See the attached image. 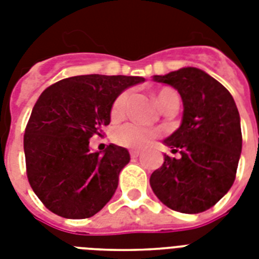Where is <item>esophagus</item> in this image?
Listing matches in <instances>:
<instances>
[{
    "label": "esophagus",
    "instance_id": "1",
    "mask_svg": "<svg viewBox=\"0 0 259 259\" xmlns=\"http://www.w3.org/2000/svg\"><path fill=\"white\" fill-rule=\"evenodd\" d=\"M140 156V152L138 150H130V157L132 158H136Z\"/></svg>",
    "mask_w": 259,
    "mask_h": 259
}]
</instances>
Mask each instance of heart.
<instances>
[{"mask_svg": "<svg viewBox=\"0 0 259 259\" xmlns=\"http://www.w3.org/2000/svg\"><path fill=\"white\" fill-rule=\"evenodd\" d=\"M173 97H177V94L170 89H160L156 93V99L158 105L164 109ZM129 103V91H122L118 94L117 98L113 101L110 115L113 119H119L126 114ZM161 130L149 129L144 127L137 123H125V125L118 126L113 133V141L117 145L132 150H141L152 145L157 138L161 137Z\"/></svg>", "mask_w": 259, "mask_h": 259, "instance_id": "b5f03b06", "label": "heart"}]
</instances>
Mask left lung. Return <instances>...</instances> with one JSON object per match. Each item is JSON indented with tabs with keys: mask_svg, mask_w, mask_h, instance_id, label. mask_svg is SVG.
<instances>
[{
	"mask_svg": "<svg viewBox=\"0 0 259 259\" xmlns=\"http://www.w3.org/2000/svg\"><path fill=\"white\" fill-rule=\"evenodd\" d=\"M153 80L179 91L184 114L180 127L164 141L180 157L164 154L161 168L150 176V187L173 211H207L235 180L242 150L237 105L229 90L199 68L154 75Z\"/></svg>",
	"mask_w": 259,
	"mask_h": 259,
	"instance_id": "1",
	"label": "left lung"
}]
</instances>
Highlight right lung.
<instances>
[{
  "label": "right lung",
  "instance_id": "right-lung-1",
  "mask_svg": "<svg viewBox=\"0 0 259 259\" xmlns=\"http://www.w3.org/2000/svg\"><path fill=\"white\" fill-rule=\"evenodd\" d=\"M144 80L79 75L59 80L38 97L26 123L24 152L28 181L50 211L86 219L111 199L129 152L110 144L103 154L91 153L90 138L102 137L118 94Z\"/></svg>",
  "mask_w": 259,
  "mask_h": 259
}]
</instances>
